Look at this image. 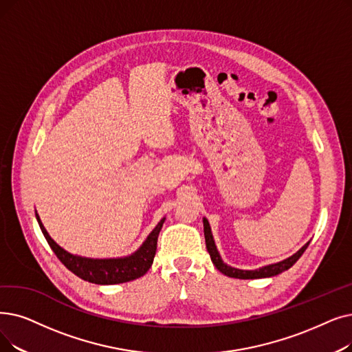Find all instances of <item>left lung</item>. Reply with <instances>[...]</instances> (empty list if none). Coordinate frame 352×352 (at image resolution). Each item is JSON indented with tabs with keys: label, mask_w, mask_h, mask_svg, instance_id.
I'll return each mask as SVG.
<instances>
[{
	"label": "left lung",
	"mask_w": 352,
	"mask_h": 352,
	"mask_svg": "<svg viewBox=\"0 0 352 352\" xmlns=\"http://www.w3.org/2000/svg\"><path fill=\"white\" fill-rule=\"evenodd\" d=\"M203 223H204V237H206V246H207V250L210 253V257H211V262L214 263V266H216L221 273H224L226 276L228 278H236V279H262V278H270V276H276V274L287 270L292 267L296 262L298 258L303 254V252L307 250V248L309 246V241L305 244V246L302 249H299L294 256H290L287 258H285V261L279 262V263H273V265H267V266H263V267H258L256 270H241V269H236V267H232L226 265L221 257L217 252V248H216V243H214V239H212V234H211V228H210V224H208V220L204 217L203 219Z\"/></svg>",
	"instance_id": "left-lung-1"
}]
</instances>
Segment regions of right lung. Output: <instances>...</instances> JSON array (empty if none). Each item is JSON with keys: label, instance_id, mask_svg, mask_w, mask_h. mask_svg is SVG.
Wrapping results in <instances>:
<instances>
[{"label": "right lung", "instance_id": "obj_1", "mask_svg": "<svg viewBox=\"0 0 352 352\" xmlns=\"http://www.w3.org/2000/svg\"><path fill=\"white\" fill-rule=\"evenodd\" d=\"M36 217L45 240H47L49 246L52 248L58 261L62 262L70 272H73L76 276L96 285L125 283V282H131L144 276V274L149 270L152 262H154L158 236L162 228V224L165 221V219H162L157 224L154 230L149 233L146 240L142 243V246L131 256L118 257V258H89V257L72 254L60 248L58 244L49 236L37 212H36Z\"/></svg>", "mask_w": 352, "mask_h": 352}]
</instances>
